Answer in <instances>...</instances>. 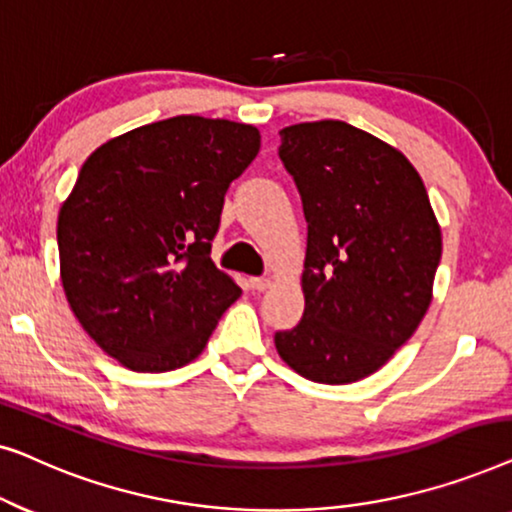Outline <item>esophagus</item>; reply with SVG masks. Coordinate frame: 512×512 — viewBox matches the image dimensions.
<instances>
[{
  "label": "esophagus",
  "instance_id": "esophagus-1",
  "mask_svg": "<svg viewBox=\"0 0 512 512\" xmlns=\"http://www.w3.org/2000/svg\"><path fill=\"white\" fill-rule=\"evenodd\" d=\"M249 286L254 291H268L272 286V279L270 277H251L249 279Z\"/></svg>",
  "mask_w": 512,
  "mask_h": 512
}]
</instances>
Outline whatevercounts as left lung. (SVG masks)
Returning <instances> with one entry per match:
<instances>
[{
	"label": "left lung",
	"instance_id": "1",
	"mask_svg": "<svg viewBox=\"0 0 512 512\" xmlns=\"http://www.w3.org/2000/svg\"><path fill=\"white\" fill-rule=\"evenodd\" d=\"M279 158L307 221L305 312L275 333L289 368L349 384L410 340L433 298L443 237L424 181L401 151L345 121L279 130Z\"/></svg>",
	"mask_w": 512,
	"mask_h": 512
}]
</instances>
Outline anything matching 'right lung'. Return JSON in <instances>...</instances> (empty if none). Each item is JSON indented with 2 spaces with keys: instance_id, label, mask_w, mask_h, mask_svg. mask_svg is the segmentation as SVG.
Returning a JSON list of instances; mask_svg holds the SVG:
<instances>
[{
  "instance_id": "right-lung-1",
  "label": "right lung",
  "mask_w": 512,
  "mask_h": 512,
  "mask_svg": "<svg viewBox=\"0 0 512 512\" xmlns=\"http://www.w3.org/2000/svg\"><path fill=\"white\" fill-rule=\"evenodd\" d=\"M261 149L254 125L174 116L90 153L58 214L67 303L137 373L198 359L242 289L212 261L223 195Z\"/></svg>"
}]
</instances>
